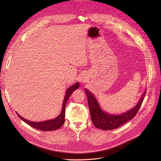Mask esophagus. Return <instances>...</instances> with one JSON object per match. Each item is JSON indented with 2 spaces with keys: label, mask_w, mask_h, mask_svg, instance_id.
I'll list each match as a JSON object with an SVG mask.
<instances>
[{
  "label": "esophagus",
  "mask_w": 161,
  "mask_h": 161,
  "mask_svg": "<svg viewBox=\"0 0 161 161\" xmlns=\"http://www.w3.org/2000/svg\"><path fill=\"white\" fill-rule=\"evenodd\" d=\"M87 76L86 74H81V75L79 78V81L81 83H85L87 81Z\"/></svg>",
  "instance_id": "esophagus-1"
}]
</instances>
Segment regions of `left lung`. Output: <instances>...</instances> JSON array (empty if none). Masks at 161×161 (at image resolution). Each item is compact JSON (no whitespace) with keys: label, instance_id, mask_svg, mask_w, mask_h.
<instances>
[{"label":"left lung","instance_id":"obj_1","mask_svg":"<svg viewBox=\"0 0 161 161\" xmlns=\"http://www.w3.org/2000/svg\"><path fill=\"white\" fill-rule=\"evenodd\" d=\"M85 91L88 99L92 122L97 128L106 130L117 129L134 117L142 104L147 92V88L138 103L134 108L119 114H110L103 110L94 95L86 88Z\"/></svg>","mask_w":161,"mask_h":161}]
</instances>
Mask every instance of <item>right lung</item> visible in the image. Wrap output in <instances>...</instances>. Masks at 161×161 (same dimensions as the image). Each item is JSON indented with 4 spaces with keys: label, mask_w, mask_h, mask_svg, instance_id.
Segmentation results:
<instances>
[{
    "label": "right lung",
    "mask_w": 161,
    "mask_h": 161,
    "mask_svg": "<svg viewBox=\"0 0 161 161\" xmlns=\"http://www.w3.org/2000/svg\"><path fill=\"white\" fill-rule=\"evenodd\" d=\"M80 87V83L79 82H77L75 85L71 86L69 87L66 92H65V95L64 97V99L62 103V109L60 112V113L58 114V115L53 119H50L48 120H45L43 122H36L33 121H30L28 120L24 117H22L20 116L19 114L17 113L18 116L19 117L21 120L23 121H24L25 123H27L28 125H31L34 129L43 130V131H50V130H57L58 128H60L64 123L65 122V105L66 103L69 98L71 94L75 90L78 89Z\"/></svg>",
    "instance_id": "obj_1"
}]
</instances>
